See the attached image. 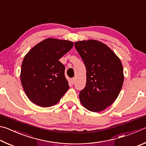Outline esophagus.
I'll list each match as a JSON object with an SVG mask.
<instances>
[{
	"label": "esophagus",
	"instance_id": "1",
	"mask_svg": "<svg viewBox=\"0 0 146 146\" xmlns=\"http://www.w3.org/2000/svg\"><path fill=\"white\" fill-rule=\"evenodd\" d=\"M71 84H75V78H71Z\"/></svg>",
	"mask_w": 146,
	"mask_h": 146
}]
</instances>
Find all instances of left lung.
Masks as SVG:
<instances>
[{"instance_id":"obj_1","label":"left lung","mask_w":146,"mask_h":146,"mask_svg":"<svg viewBox=\"0 0 146 146\" xmlns=\"http://www.w3.org/2000/svg\"><path fill=\"white\" fill-rule=\"evenodd\" d=\"M75 46L86 68V84L79 94L88 110L99 112L117 99L123 82L122 64L106 44L95 40L78 41Z\"/></svg>"}]
</instances>
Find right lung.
<instances>
[{"label": "right lung", "mask_w": 146, "mask_h": 146, "mask_svg": "<svg viewBox=\"0 0 146 146\" xmlns=\"http://www.w3.org/2000/svg\"><path fill=\"white\" fill-rule=\"evenodd\" d=\"M73 42L46 38L24 56L21 80L27 97L40 107L59 102L70 88L65 77V66L59 59L73 48Z\"/></svg>", "instance_id": "obj_1"}]
</instances>
